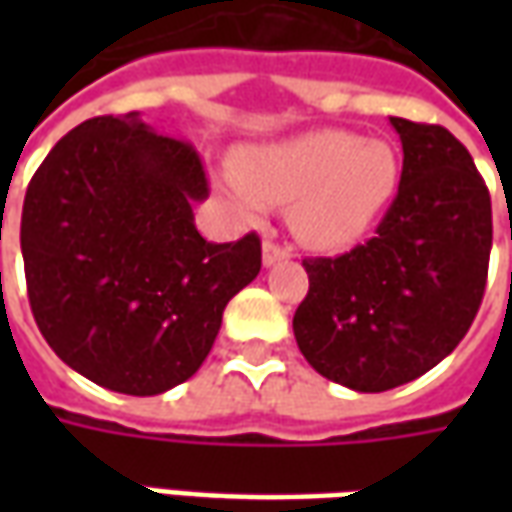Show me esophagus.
I'll return each instance as SVG.
<instances>
[{
  "label": "esophagus",
  "mask_w": 512,
  "mask_h": 512,
  "mask_svg": "<svg viewBox=\"0 0 512 512\" xmlns=\"http://www.w3.org/2000/svg\"><path fill=\"white\" fill-rule=\"evenodd\" d=\"M290 257V246L285 244H277V241H266L263 244V263L266 266H274L279 260H288Z\"/></svg>",
  "instance_id": "1"
}]
</instances>
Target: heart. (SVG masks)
<instances>
[{"label":"heart","instance_id":"obj_1","mask_svg":"<svg viewBox=\"0 0 512 512\" xmlns=\"http://www.w3.org/2000/svg\"><path fill=\"white\" fill-rule=\"evenodd\" d=\"M233 197L246 213L263 202H290L301 244L340 252L354 246L386 211L400 178L395 147L345 128H318L238 156Z\"/></svg>","mask_w":512,"mask_h":512}]
</instances>
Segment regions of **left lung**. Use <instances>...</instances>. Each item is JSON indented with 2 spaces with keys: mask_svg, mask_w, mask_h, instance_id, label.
<instances>
[{
  "mask_svg": "<svg viewBox=\"0 0 512 512\" xmlns=\"http://www.w3.org/2000/svg\"><path fill=\"white\" fill-rule=\"evenodd\" d=\"M403 172L376 235L337 257H304L310 290L293 315L304 359L356 392L425 376L480 310L491 257V194L444 126L389 117Z\"/></svg>",
  "mask_w": 512,
  "mask_h": 512,
  "instance_id": "8db88e82",
  "label": "left lung"
}]
</instances>
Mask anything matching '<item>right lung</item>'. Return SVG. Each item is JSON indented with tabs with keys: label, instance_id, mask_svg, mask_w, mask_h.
<instances>
[{
	"label": "right lung",
	"instance_id": "right-lung-1",
	"mask_svg": "<svg viewBox=\"0 0 512 512\" xmlns=\"http://www.w3.org/2000/svg\"><path fill=\"white\" fill-rule=\"evenodd\" d=\"M197 150L131 112L93 117L51 147L21 213L29 307L51 351L123 395L191 378L235 293L260 271V238L211 244Z\"/></svg>",
	"mask_w": 512,
	"mask_h": 512
}]
</instances>
